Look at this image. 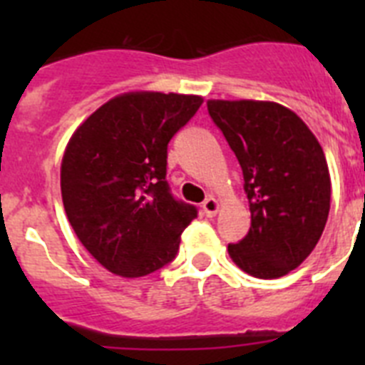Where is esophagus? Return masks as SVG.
Wrapping results in <instances>:
<instances>
[{"label": "esophagus", "instance_id": "1", "mask_svg": "<svg viewBox=\"0 0 365 365\" xmlns=\"http://www.w3.org/2000/svg\"><path fill=\"white\" fill-rule=\"evenodd\" d=\"M202 210H205V214L208 215V217H214V215L219 212V201L210 195V197L202 202Z\"/></svg>", "mask_w": 365, "mask_h": 365}]
</instances>
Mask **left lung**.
Masks as SVG:
<instances>
[{"label":"left lung","instance_id":"8db88e82","mask_svg":"<svg viewBox=\"0 0 365 365\" xmlns=\"http://www.w3.org/2000/svg\"><path fill=\"white\" fill-rule=\"evenodd\" d=\"M243 170L250 230L228 245L254 278H282L307 259L331 208V175L318 138L289 108L265 100H208Z\"/></svg>","mask_w":365,"mask_h":365}]
</instances>
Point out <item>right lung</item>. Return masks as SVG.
Masks as SVG:
<instances>
[{
  "label": "right lung",
  "mask_w": 365,
  "mask_h": 365,
  "mask_svg": "<svg viewBox=\"0 0 365 365\" xmlns=\"http://www.w3.org/2000/svg\"><path fill=\"white\" fill-rule=\"evenodd\" d=\"M202 96L130 91L100 106L63 151L60 186L80 243L109 272L143 278L175 257L195 206L166 182L168 143Z\"/></svg>",
  "instance_id": "add662e5"
}]
</instances>
